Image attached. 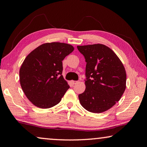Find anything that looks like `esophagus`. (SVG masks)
Returning <instances> with one entry per match:
<instances>
[{"instance_id": "34e87169", "label": "esophagus", "mask_w": 147, "mask_h": 147, "mask_svg": "<svg viewBox=\"0 0 147 147\" xmlns=\"http://www.w3.org/2000/svg\"><path fill=\"white\" fill-rule=\"evenodd\" d=\"M71 82L72 84H73V85H74V84H76L77 82H77V81H73V80H72V81H71Z\"/></svg>"}]
</instances>
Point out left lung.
<instances>
[{
    "label": "left lung",
    "mask_w": 147,
    "mask_h": 147,
    "mask_svg": "<svg viewBox=\"0 0 147 147\" xmlns=\"http://www.w3.org/2000/svg\"><path fill=\"white\" fill-rule=\"evenodd\" d=\"M86 59V89L78 95L81 105L102 113L120 100L126 89L124 67L115 53L102 44L77 46Z\"/></svg>",
    "instance_id": "8db88e82"
}]
</instances>
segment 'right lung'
I'll use <instances>...</instances> for the list:
<instances>
[{
    "label": "right lung",
    "instance_id": "right-lung-1",
    "mask_svg": "<svg viewBox=\"0 0 147 147\" xmlns=\"http://www.w3.org/2000/svg\"><path fill=\"white\" fill-rule=\"evenodd\" d=\"M74 51L71 45L53 42L37 47L20 68V84L26 97L40 108L58 104L69 88L62 76V61Z\"/></svg>",
    "mask_w": 147,
    "mask_h": 147
}]
</instances>
